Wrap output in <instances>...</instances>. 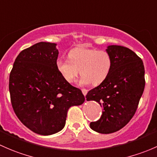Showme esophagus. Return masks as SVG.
Masks as SVG:
<instances>
[{
  "mask_svg": "<svg viewBox=\"0 0 157 157\" xmlns=\"http://www.w3.org/2000/svg\"><path fill=\"white\" fill-rule=\"evenodd\" d=\"M82 93H83V94L85 95V96H86L87 93H88V90H87L86 89H85V88H82Z\"/></svg>",
  "mask_w": 157,
  "mask_h": 157,
  "instance_id": "obj_1",
  "label": "esophagus"
}]
</instances>
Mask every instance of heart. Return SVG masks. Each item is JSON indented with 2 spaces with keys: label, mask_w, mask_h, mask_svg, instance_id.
<instances>
[{
  "label": "heart",
  "mask_w": 157,
  "mask_h": 157,
  "mask_svg": "<svg viewBox=\"0 0 157 157\" xmlns=\"http://www.w3.org/2000/svg\"><path fill=\"white\" fill-rule=\"evenodd\" d=\"M69 59H57L56 67L68 83H72L80 72V83L93 85L101 84L109 75L113 60L105 51L77 47L68 54Z\"/></svg>",
  "instance_id": "b5f03b06"
}]
</instances>
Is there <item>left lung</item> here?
<instances>
[{"instance_id": "obj_1", "label": "left lung", "mask_w": 157, "mask_h": 157, "mask_svg": "<svg viewBox=\"0 0 157 157\" xmlns=\"http://www.w3.org/2000/svg\"><path fill=\"white\" fill-rule=\"evenodd\" d=\"M106 52L113 60L108 77L87 94V101H94L103 107L101 119L90 123L92 130L110 134L128 123L138 108L145 86L143 61L125 47L109 45Z\"/></svg>"}]
</instances>
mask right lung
Instances as JSON below:
<instances>
[{"label": "right lung", "mask_w": 157, "mask_h": 157, "mask_svg": "<svg viewBox=\"0 0 157 157\" xmlns=\"http://www.w3.org/2000/svg\"><path fill=\"white\" fill-rule=\"evenodd\" d=\"M56 46L42 41L22 51L10 74L14 112L24 125L41 135L62 130L69 107L85 101L82 90L66 82L56 69Z\"/></svg>", "instance_id": "add662e5"}]
</instances>
